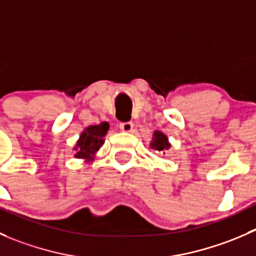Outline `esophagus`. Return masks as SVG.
I'll return each mask as SVG.
<instances>
[{
	"label": "esophagus",
	"instance_id": "obj_1",
	"mask_svg": "<svg viewBox=\"0 0 256 256\" xmlns=\"http://www.w3.org/2000/svg\"><path fill=\"white\" fill-rule=\"evenodd\" d=\"M120 130L124 131V132H131V131L134 130V124L131 122V121H128V122H121Z\"/></svg>",
	"mask_w": 256,
	"mask_h": 256
}]
</instances>
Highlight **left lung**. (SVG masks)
Masks as SVG:
<instances>
[{"mask_svg": "<svg viewBox=\"0 0 256 256\" xmlns=\"http://www.w3.org/2000/svg\"><path fill=\"white\" fill-rule=\"evenodd\" d=\"M150 146H151V148L156 150V151H164V150H168L171 144L168 142V138L164 132H161V131H154V138H152Z\"/></svg>", "mask_w": 256, "mask_h": 256, "instance_id": "obj_1", "label": "left lung"}]
</instances>
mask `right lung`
<instances>
[{"instance_id":"1","label":"right lung","mask_w":256,"mask_h":256,"mask_svg":"<svg viewBox=\"0 0 256 256\" xmlns=\"http://www.w3.org/2000/svg\"><path fill=\"white\" fill-rule=\"evenodd\" d=\"M109 124L102 122L99 125L88 126L79 136L74 150L76 158H82L85 161H92L95 154L99 151L100 147L104 144V138L109 131Z\"/></svg>"}]
</instances>
